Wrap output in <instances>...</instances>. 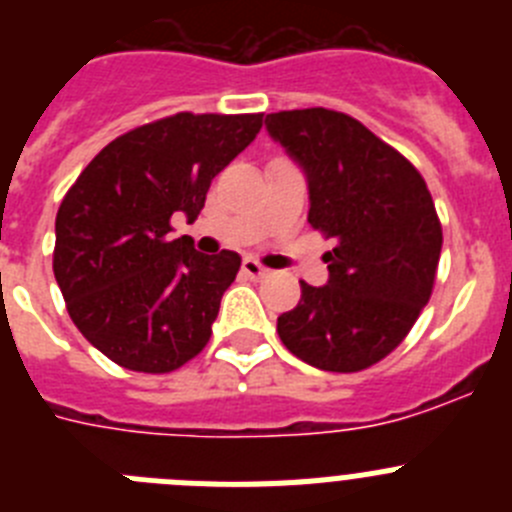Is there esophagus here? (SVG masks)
<instances>
[{
  "instance_id": "1",
  "label": "esophagus",
  "mask_w": 512,
  "mask_h": 512,
  "mask_svg": "<svg viewBox=\"0 0 512 512\" xmlns=\"http://www.w3.org/2000/svg\"><path fill=\"white\" fill-rule=\"evenodd\" d=\"M243 274H246V277H251V279H264V277H269V269H266V266H261L259 261H253V259H246L243 261Z\"/></svg>"
}]
</instances>
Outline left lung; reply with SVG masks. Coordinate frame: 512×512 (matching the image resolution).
Instances as JSON below:
<instances>
[{
  "instance_id": "1",
  "label": "left lung",
  "mask_w": 512,
  "mask_h": 512,
  "mask_svg": "<svg viewBox=\"0 0 512 512\" xmlns=\"http://www.w3.org/2000/svg\"><path fill=\"white\" fill-rule=\"evenodd\" d=\"M307 176V223L333 238L328 284L300 282L277 318L284 346L323 372H361L392 354L428 305L441 220L420 171L372 130L325 107L266 115Z\"/></svg>"
}]
</instances>
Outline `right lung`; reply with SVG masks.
I'll return each mask as SVG.
<instances>
[{
	"label": "right lung",
	"instance_id": "obj_1",
	"mask_svg": "<svg viewBox=\"0 0 512 512\" xmlns=\"http://www.w3.org/2000/svg\"><path fill=\"white\" fill-rule=\"evenodd\" d=\"M261 117L176 112L140 125L107 143L63 197L53 274L81 336L115 364L166 374L210 341L241 256L194 251L189 235L171 238V217L200 215Z\"/></svg>",
	"mask_w": 512,
	"mask_h": 512
}]
</instances>
